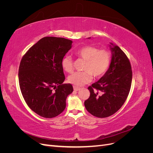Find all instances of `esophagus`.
<instances>
[{
	"instance_id": "esophagus-1",
	"label": "esophagus",
	"mask_w": 153,
	"mask_h": 153,
	"mask_svg": "<svg viewBox=\"0 0 153 153\" xmlns=\"http://www.w3.org/2000/svg\"><path fill=\"white\" fill-rule=\"evenodd\" d=\"M73 89H74V91H79L80 89V88L78 87H76V86H73Z\"/></svg>"
}]
</instances>
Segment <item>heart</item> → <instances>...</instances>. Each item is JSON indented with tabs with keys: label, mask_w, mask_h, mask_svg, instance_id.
<instances>
[{
	"label": "heart",
	"mask_w": 153,
	"mask_h": 153,
	"mask_svg": "<svg viewBox=\"0 0 153 153\" xmlns=\"http://www.w3.org/2000/svg\"><path fill=\"white\" fill-rule=\"evenodd\" d=\"M79 59L85 61L82 72H75L68 76V82L76 86H82L92 80V76L99 78L107 70L110 63V53L107 50H99L93 46H86L75 52ZM62 67L67 73L73 70L72 58L66 55L61 61Z\"/></svg>",
	"instance_id": "b5f03b06"
}]
</instances>
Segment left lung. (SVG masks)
Returning a JSON list of instances; mask_svg holds the SVG:
<instances>
[{
	"label": "left lung",
	"mask_w": 153,
	"mask_h": 153,
	"mask_svg": "<svg viewBox=\"0 0 153 153\" xmlns=\"http://www.w3.org/2000/svg\"><path fill=\"white\" fill-rule=\"evenodd\" d=\"M110 47L112 53L109 68L98 82L88 87L90 96L84 102L88 112L100 118L109 117L121 108L132 81L131 66L126 55L113 43H110Z\"/></svg>",
	"instance_id": "1"
}]
</instances>
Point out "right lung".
Here are the masks:
<instances>
[{
	"mask_svg": "<svg viewBox=\"0 0 153 153\" xmlns=\"http://www.w3.org/2000/svg\"><path fill=\"white\" fill-rule=\"evenodd\" d=\"M73 41L63 38L45 37L23 56L18 80L23 97L29 107L45 118H53L66 108L73 88L65 80L61 61Z\"/></svg>",
	"mask_w": 153,
	"mask_h": 153,
	"instance_id": "1",
	"label": "right lung"
}]
</instances>
